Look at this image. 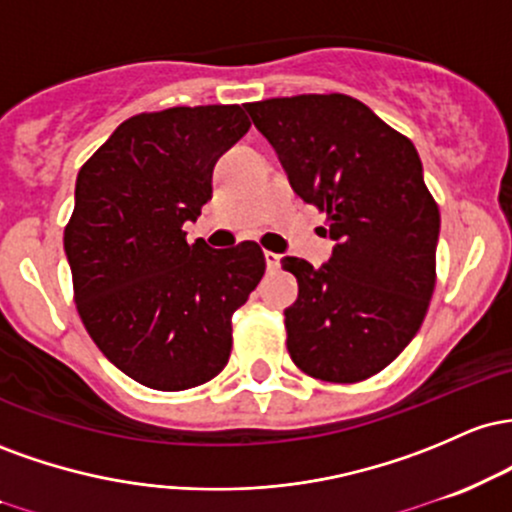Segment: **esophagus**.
Instances as JSON below:
<instances>
[{
	"mask_svg": "<svg viewBox=\"0 0 512 512\" xmlns=\"http://www.w3.org/2000/svg\"><path fill=\"white\" fill-rule=\"evenodd\" d=\"M266 266H268V271H278V268H280V256L273 254V251H266Z\"/></svg>",
	"mask_w": 512,
	"mask_h": 512,
	"instance_id": "obj_1",
	"label": "esophagus"
}]
</instances>
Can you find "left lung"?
I'll list each match as a JSON object with an SVG mask.
<instances>
[{"label":"left lung","instance_id":"8db88e82","mask_svg":"<svg viewBox=\"0 0 512 512\" xmlns=\"http://www.w3.org/2000/svg\"><path fill=\"white\" fill-rule=\"evenodd\" d=\"M292 191L326 212L336 241L314 268L285 256L300 295L285 309L287 353L324 382L384 370L421 329L435 287L440 210L409 137L346 94L246 103Z\"/></svg>","mask_w":512,"mask_h":512}]
</instances>
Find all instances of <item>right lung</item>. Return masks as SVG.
Masks as SVG:
<instances>
[{
    "label": "right lung",
    "mask_w": 512,
    "mask_h": 512,
    "mask_svg": "<svg viewBox=\"0 0 512 512\" xmlns=\"http://www.w3.org/2000/svg\"><path fill=\"white\" fill-rule=\"evenodd\" d=\"M249 128L241 106L140 113L79 169L65 227L77 312L101 353L149 389L220 375L232 314L266 271L256 241L217 251L183 232L212 198L217 159Z\"/></svg>",
    "instance_id": "right-lung-1"
}]
</instances>
